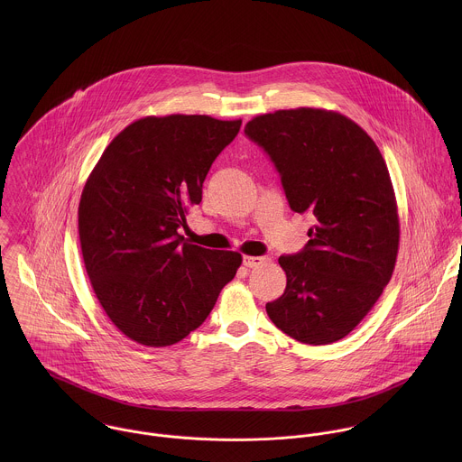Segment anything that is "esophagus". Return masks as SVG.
<instances>
[{"instance_id":"34e87169","label":"esophagus","mask_w":462,"mask_h":462,"mask_svg":"<svg viewBox=\"0 0 462 462\" xmlns=\"http://www.w3.org/2000/svg\"><path fill=\"white\" fill-rule=\"evenodd\" d=\"M264 262H266V258H262V256H244V264L247 268H256V266L263 264Z\"/></svg>"}]
</instances>
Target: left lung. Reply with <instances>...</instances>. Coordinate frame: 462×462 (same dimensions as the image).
I'll use <instances>...</instances> for the list:
<instances>
[{"mask_svg": "<svg viewBox=\"0 0 462 462\" xmlns=\"http://www.w3.org/2000/svg\"><path fill=\"white\" fill-rule=\"evenodd\" d=\"M245 134L275 163L290 208L315 218L306 247L279 258L286 288L266 315L300 343H334L393 275L400 222L386 162L368 133L332 110H277L249 121Z\"/></svg>", "mask_w": 462, "mask_h": 462, "instance_id": "8db88e82", "label": "left lung"}]
</instances>
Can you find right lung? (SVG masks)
<instances>
[{
    "label": "right lung",
    "mask_w": 462,
    "mask_h": 462,
    "mask_svg": "<svg viewBox=\"0 0 462 462\" xmlns=\"http://www.w3.org/2000/svg\"><path fill=\"white\" fill-rule=\"evenodd\" d=\"M242 119L142 117L105 149L78 208L83 263L112 324L145 346H169L206 320L242 254L185 242L178 229Z\"/></svg>",
    "instance_id": "add662e5"
}]
</instances>
